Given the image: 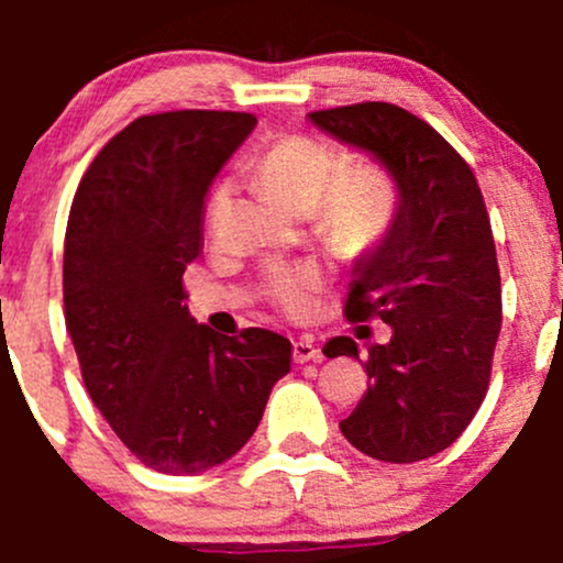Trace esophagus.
I'll use <instances>...</instances> for the list:
<instances>
[{
  "mask_svg": "<svg viewBox=\"0 0 563 563\" xmlns=\"http://www.w3.org/2000/svg\"><path fill=\"white\" fill-rule=\"evenodd\" d=\"M294 362H297V365H305V362H321V351L316 349L313 340L302 338L294 343Z\"/></svg>",
  "mask_w": 563,
  "mask_h": 563,
  "instance_id": "1",
  "label": "esophagus"
}]
</instances>
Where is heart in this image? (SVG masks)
<instances>
[{
	"label": "heart",
	"instance_id": "heart-1",
	"mask_svg": "<svg viewBox=\"0 0 563 563\" xmlns=\"http://www.w3.org/2000/svg\"><path fill=\"white\" fill-rule=\"evenodd\" d=\"M345 168L349 161L332 146L305 135H286L255 157L253 172L277 203L294 214H313L318 234L334 250L360 255L387 240L400 198L384 172L362 168L340 179ZM225 203L229 185H218L209 196V225L218 223ZM318 288L321 277L313 266H272L266 275V297L294 318L313 310Z\"/></svg>",
	"mask_w": 563,
	"mask_h": 563
}]
</instances>
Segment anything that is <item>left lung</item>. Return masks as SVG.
<instances>
[{"mask_svg":"<svg viewBox=\"0 0 563 563\" xmlns=\"http://www.w3.org/2000/svg\"><path fill=\"white\" fill-rule=\"evenodd\" d=\"M327 135L376 157L397 187L389 236L354 264L349 321L382 318L387 345H367V391L345 439L384 463L439 455L485 400L501 332V275L485 198L468 163L419 117L391 103L308 113ZM327 356H354L351 338Z\"/></svg>","mask_w":563,"mask_h":563,"instance_id":"obj_1","label":"left lung"}]
</instances>
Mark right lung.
<instances>
[{
    "label": "right lung",
    "instance_id": "obj_1",
    "mask_svg": "<svg viewBox=\"0 0 563 563\" xmlns=\"http://www.w3.org/2000/svg\"><path fill=\"white\" fill-rule=\"evenodd\" d=\"M253 113L166 111L113 135L84 174L65 234V321L89 397L122 444L161 474L234 457L291 371L269 329L196 323L181 275L201 250L203 196Z\"/></svg>",
    "mask_w": 563,
    "mask_h": 563
}]
</instances>
